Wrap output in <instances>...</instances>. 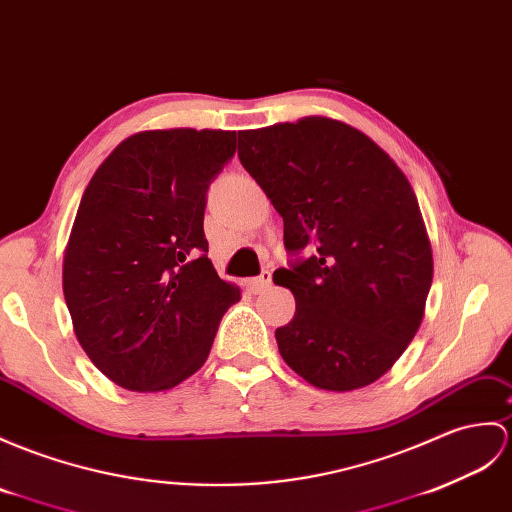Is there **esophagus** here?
I'll use <instances>...</instances> for the list:
<instances>
[{"mask_svg": "<svg viewBox=\"0 0 512 512\" xmlns=\"http://www.w3.org/2000/svg\"><path fill=\"white\" fill-rule=\"evenodd\" d=\"M270 283H272L270 270H264V272H261L259 277H255V279L248 281V285H251V290H253V292H264L266 288H270Z\"/></svg>", "mask_w": 512, "mask_h": 512, "instance_id": "esophagus-1", "label": "esophagus"}]
</instances>
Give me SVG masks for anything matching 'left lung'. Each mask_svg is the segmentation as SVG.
I'll list each match as a JSON object with an SVG mask.
<instances>
[{
    "mask_svg": "<svg viewBox=\"0 0 512 512\" xmlns=\"http://www.w3.org/2000/svg\"><path fill=\"white\" fill-rule=\"evenodd\" d=\"M237 141L294 255L272 275L296 301L275 331L281 358L316 388L373 384L417 334L432 285V246L406 174L329 117L240 130ZM303 250L311 255L299 258Z\"/></svg>",
    "mask_w": 512,
    "mask_h": 512,
    "instance_id": "1",
    "label": "left lung"
}]
</instances>
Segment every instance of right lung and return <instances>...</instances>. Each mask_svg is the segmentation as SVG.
Masks as SVG:
<instances>
[{
    "instance_id": "obj_1",
    "label": "right lung",
    "mask_w": 512,
    "mask_h": 512,
    "mask_svg": "<svg viewBox=\"0 0 512 512\" xmlns=\"http://www.w3.org/2000/svg\"><path fill=\"white\" fill-rule=\"evenodd\" d=\"M231 130H146L95 170L63 259L76 338L117 386L174 388L205 364L240 288L202 229L207 189L235 154Z\"/></svg>"
}]
</instances>
